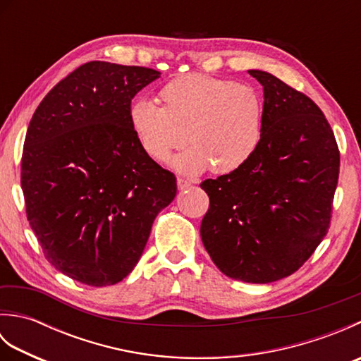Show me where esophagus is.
I'll use <instances>...</instances> for the list:
<instances>
[{"instance_id":"1","label":"esophagus","mask_w":361,"mask_h":361,"mask_svg":"<svg viewBox=\"0 0 361 361\" xmlns=\"http://www.w3.org/2000/svg\"><path fill=\"white\" fill-rule=\"evenodd\" d=\"M176 186H178L180 190L188 189V188L192 186V181L188 180V178H181V176H178V180H176Z\"/></svg>"}]
</instances>
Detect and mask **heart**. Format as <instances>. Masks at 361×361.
Returning a JSON list of instances; mask_svg holds the SVG:
<instances>
[{
  "mask_svg": "<svg viewBox=\"0 0 361 361\" xmlns=\"http://www.w3.org/2000/svg\"><path fill=\"white\" fill-rule=\"evenodd\" d=\"M161 106L137 99L128 124L141 150L166 163L186 140L190 147L173 161L180 172L233 173L255 155L264 133V102L256 88L231 79L188 73L159 90Z\"/></svg>",
  "mask_w": 361,
  "mask_h": 361,
  "instance_id": "heart-1",
  "label": "heart"
}]
</instances>
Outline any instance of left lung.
Listing matches in <instances>:
<instances>
[{"mask_svg":"<svg viewBox=\"0 0 361 361\" xmlns=\"http://www.w3.org/2000/svg\"><path fill=\"white\" fill-rule=\"evenodd\" d=\"M264 87V133L247 164L204 180L202 240L228 278L268 283L304 265L331 226L340 150L319 106L273 74Z\"/></svg>","mask_w":361,"mask_h":361,"instance_id":"8db88e82","label":"left lung"}]
</instances>
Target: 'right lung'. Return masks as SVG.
<instances>
[{"label": "right lung", "instance_id": "obj_1", "mask_svg": "<svg viewBox=\"0 0 361 361\" xmlns=\"http://www.w3.org/2000/svg\"><path fill=\"white\" fill-rule=\"evenodd\" d=\"M144 66L88 62L60 80L29 122L21 188L29 225L59 271L91 287L118 283L140 260L176 178L141 150L128 124Z\"/></svg>", "mask_w": 361, "mask_h": 361}]
</instances>
